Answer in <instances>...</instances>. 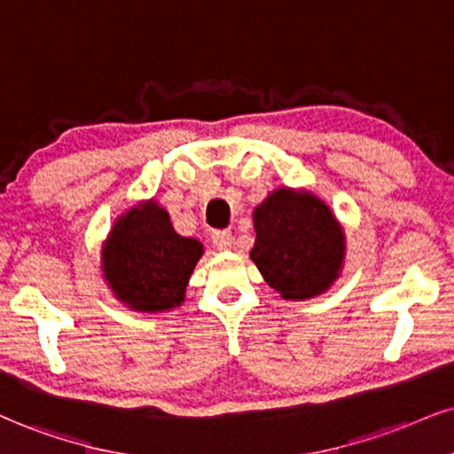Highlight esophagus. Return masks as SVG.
<instances>
[{
	"label": "esophagus",
	"instance_id": "1",
	"mask_svg": "<svg viewBox=\"0 0 454 454\" xmlns=\"http://www.w3.org/2000/svg\"><path fill=\"white\" fill-rule=\"evenodd\" d=\"M212 244H215L218 250H229L233 246L231 231H215L212 233Z\"/></svg>",
	"mask_w": 454,
	"mask_h": 454
}]
</instances>
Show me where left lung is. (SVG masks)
I'll return each mask as SVG.
<instances>
[{"mask_svg": "<svg viewBox=\"0 0 454 454\" xmlns=\"http://www.w3.org/2000/svg\"><path fill=\"white\" fill-rule=\"evenodd\" d=\"M253 221L250 259L282 299H311L340 276L345 233L320 198L279 187L256 206Z\"/></svg>", "mask_w": 454, "mask_h": 454, "instance_id": "obj_1", "label": "left lung"}]
</instances>
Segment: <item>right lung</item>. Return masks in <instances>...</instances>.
<instances>
[{"instance_id":"1","label":"right lung","mask_w":454,"mask_h":454,"mask_svg":"<svg viewBox=\"0 0 454 454\" xmlns=\"http://www.w3.org/2000/svg\"><path fill=\"white\" fill-rule=\"evenodd\" d=\"M204 254L193 238L178 236L155 200L121 215L103 244V276L115 299L134 311H168L184 301L189 278Z\"/></svg>"}]
</instances>
